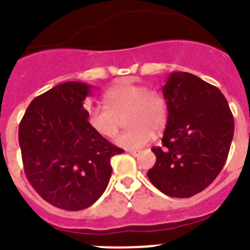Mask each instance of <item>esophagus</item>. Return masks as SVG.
Segmentation results:
<instances>
[{
  "instance_id": "1",
  "label": "esophagus",
  "mask_w": 250,
  "mask_h": 250,
  "mask_svg": "<svg viewBox=\"0 0 250 250\" xmlns=\"http://www.w3.org/2000/svg\"><path fill=\"white\" fill-rule=\"evenodd\" d=\"M130 154H132V156H137V154L140 153L139 151H136V149H132V151H129Z\"/></svg>"
}]
</instances>
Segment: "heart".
Instances as JSON below:
<instances>
[{
	"label": "heart",
	"instance_id": "1",
	"mask_svg": "<svg viewBox=\"0 0 250 250\" xmlns=\"http://www.w3.org/2000/svg\"><path fill=\"white\" fill-rule=\"evenodd\" d=\"M106 106L87 108L88 125L101 136L113 139L120 126V118L126 114L125 123L130 126L116 139V145L126 149H136L153 139L154 131L165 129L168 106L159 92L125 80L116 83L104 93Z\"/></svg>",
	"mask_w": 250,
	"mask_h": 250
}]
</instances>
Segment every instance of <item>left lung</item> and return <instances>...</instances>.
Listing matches in <instances>:
<instances>
[{"mask_svg":"<svg viewBox=\"0 0 250 250\" xmlns=\"http://www.w3.org/2000/svg\"><path fill=\"white\" fill-rule=\"evenodd\" d=\"M168 120L156 163L147 172L152 184L172 198H190L220 174L233 139L234 121L215 85L188 72H172L162 87Z\"/></svg>","mask_w":250,"mask_h":250,"instance_id":"8db88e82","label":"left lung"}]
</instances>
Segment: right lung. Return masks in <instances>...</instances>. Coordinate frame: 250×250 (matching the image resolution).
Masks as SVG:
<instances>
[{
	"label": "right lung",
	"instance_id": "add662e5",
	"mask_svg": "<svg viewBox=\"0 0 250 250\" xmlns=\"http://www.w3.org/2000/svg\"><path fill=\"white\" fill-rule=\"evenodd\" d=\"M93 85L65 82L34 98L20 124L23 166L35 191L51 205L78 211L108 187L110 159L123 149L87 123L85 97Z\"/></svg>",
	"mask_w": 250,
	"mask_h": 250
}]
</instances>
